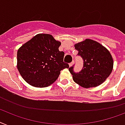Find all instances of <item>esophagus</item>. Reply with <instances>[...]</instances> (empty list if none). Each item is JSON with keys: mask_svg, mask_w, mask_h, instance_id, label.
I'll use <instances>...</instances> for the list:
<instances>
[{"mask_svg": "<svg viewBox=\"0 0 125 125\" xmlns=\"http://www.w3.org/2000/svg\"><path fill=\"white\" fill-rule=\"evenodd\" d=\"M73 63H74V62H71V63H69V67H72V65H73Z\"/></svg>", "mask_w": 125, "mask_h": 125, "instance_id": "1", "label": "esophagus"}]
</instances>
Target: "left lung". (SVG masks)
Instances as JSON below:
<instances>
[{
  "label": "left lung",
  "instance_id": "1",
  "mask_svg": "<svg viewBox=\"0 0 125 125\" xmlns=\"http://www.w3.org/2000/svg\"><path fill=\"white\" fill-rule=\"evenodd\" d=\"M74 47L84 62L83 67L78 73L73 71V67L69 69L74 82L86 89L103 83L113 69V58L108 49L91 39L76 43Z\"/></svg>",
  "mask_w": 125,
  "mask_h": 125
}]
</instances>
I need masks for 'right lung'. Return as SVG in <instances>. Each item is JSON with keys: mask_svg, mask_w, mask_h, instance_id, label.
Returning a JSON list of instances; mask_svg holds the SVG:
<instances>
[{"mask_svg": "<svg viewBox=\"0 0 125 125\" xmlns=\"http://www.w3.org/2000/svg\"><path fill=\"white\" fill-rule=\"evenodd\" d=\"M61 42L51 34H38L17 51V69L27 83L38 88L51 85L60 71L69 68L63 62L64 52L58 48Z\"/></svg>", "mask_w": 125, "mask_h": 125, "instance_id": "right-lung-1", "label": "right lung"}]
</instances>
